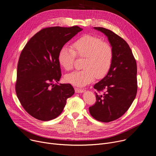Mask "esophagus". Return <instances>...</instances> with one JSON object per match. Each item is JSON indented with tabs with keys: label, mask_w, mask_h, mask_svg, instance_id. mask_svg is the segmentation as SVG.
Segmentation results:
<instances>
[{
	"label": "esophagus",
	"mask_w": 156,
	"mask_h": 156,
	"mask_svg": "<svg viewBox=\"0 0 156 156\" xmlns=\"http://www.w3.org/2000/svg\"><path fill=\"white\" fill-rule=\"evenodd\" d=\"M75 90L76 93H83L84 91L83 89L79 88H75Z\"/></svg>",
	"instance_id": "1"
}]
</instances>
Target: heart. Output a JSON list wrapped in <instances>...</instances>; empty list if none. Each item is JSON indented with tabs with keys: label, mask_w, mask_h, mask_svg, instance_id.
<instances>
[{
	"label": "heart",
	"mask_w": 156,
	"mask_h": 156,
	"mask_svg": "<svg viewBox=\"0 0 156 156\" xmlns=\"http://www.w3.org/2000/svg\"><path fill=\"white\" fill-rule=\"evenodd\" d=\"M72 49L61 48L58 56L60 66L66 71L73 67L76 55L84 58L80 71H76L65 76V81L77 87L85 86L97 78L105 76L113 61L114 53L110 44L101 38L91 34L83 36L72 44Z\"/></svg>",
	"instance_id": "1"
}]
</instances>
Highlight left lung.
<instances>
[{
  "label": "left lung",
  "mask_w": 156,
  "mask_h": 156,
  "mask_svg": "<svg viewBox=\"0 0 156 156\" xmlns=\"http://www.w3.org/2000/svg\"><path fill=\"white\" fill-rule=\"evenodd\" d=\"M104 34L113 49L114 57L107 75L93 88L103 95L95 93L97 101L89 108L95 119L109 122L118 119L125 113L137 95V63L126 41L107 29L95 27Z\"/></svg>",
  "instance_id": "left-lung-1"
}]
</instances>
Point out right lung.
Segmentation results:
<instances>
[{
	"label": "right lung",
	"mask_w": 156,
	"mask_h": 156,
	"mask_svg": "<svg viewBox=\"0 0 156 156\" xmlns=\"http://www.w3.org/2000/svg\"><path fill=\"white\" fill-rule=\"evenodd\" d=\"M82 30L78 26L43 29L29 39L20 53L16 94L24 110L35 119L56 118L67 98L75 93L70 84L55 83L61 76L58 56L61 48Z\"/></svg>",
	"instance_id": "right-lung-1"
}]
</instances>
